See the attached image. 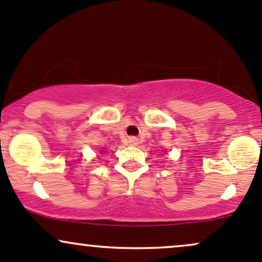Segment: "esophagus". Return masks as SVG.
I'll use <instances>...</instances> for the list:
<instances>
[{
	"instance_id": "esophagus-1",
	"label": "esophagus",
	"mask_w": 262,
	"mask_h": 262,
	"mask_svg": "<svg viewBox=\"0 0 262 262\" xmlns=\"http://www.w3.org/2000/svg\"><path fill=\"white\" fill-rule=\"evenodd\" d=\"M128 143L132 146H136L137 143H139V139H137V137H134V136L128 137Z\"/></svg>"
}]
</instances>
